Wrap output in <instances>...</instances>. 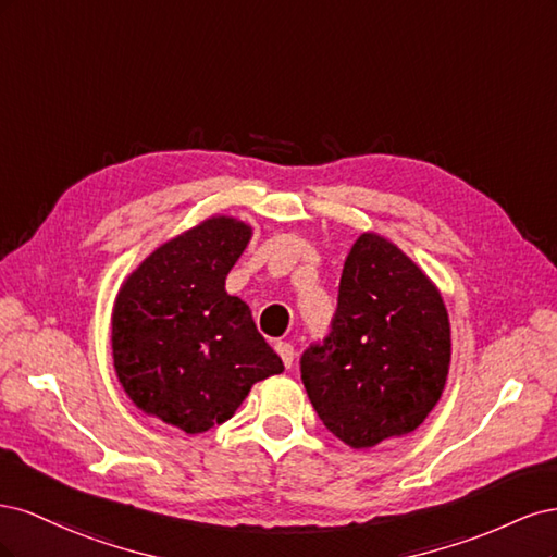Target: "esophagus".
<instances>
[{"instance_id":"34e87169","label":"esophagus","mask_w":557,"mask_h":557,"mask_svg":"<svg viewBox=\"0 0 557 557\" xmlns=\"http://www.w3.org/2000/svg\"><path fill=\"white\" fill-rule=\"evenodd\" d=\"M276 352L281 356V360H283L285 367H293V360H295V348H293V344H288V342H276Z\"/></svg>"}]
</instances>
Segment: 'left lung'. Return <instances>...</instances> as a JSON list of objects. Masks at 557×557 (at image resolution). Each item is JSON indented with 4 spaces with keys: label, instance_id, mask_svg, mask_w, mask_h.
<instances>
[{
    "label": "left lung",
    "instance_id": "left-lung-1",
    "mask_svg": "<svg viewBox=\"0 0 557 557\" xmlns=\"http://www.w3.org/2000/svg\"><path fill=\"white\" fill-rule=\"evenodd\" d=\"M448 367L440 288L397 244L362 232L344 262L332 332L301 356L323 425L350 448L409 434L440 401Z\"/></svg>",
    "mask_w": 557,
    "mask_h": 557
}]
</instances>
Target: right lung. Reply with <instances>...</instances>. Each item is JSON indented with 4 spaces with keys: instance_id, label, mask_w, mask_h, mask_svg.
I'll return each mask as SVG.
<instances>
[{
    "instance_id": "add662e5",
    "label": "right lung",
    "mask_w": 557,
    "mask_h": 557,
    "mask_svg": "<svg viewBox=\"0 0 557 557\" xmlns=\"http://www.w3.org/2000/svg\"><path fill=\"white\" fill-rule=\"evenodd\" d=\"M250 237L239 218L209 215L132 269L113 301L111 356L125 395L185 434L225 423L252 385L283 372L250 307L225 290Z\"/></svg>"
}]
</instances>
